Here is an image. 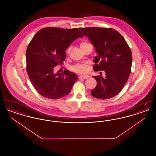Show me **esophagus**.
<instances>
[{"label": "esophagus", "instance_id": "34e87169", "mask_svg": "<svg viewBox=\"0 0 156 156\" xmlns=\"http://www.w3.org/2000/svg\"><path fill=\"white\" fill-rule=\"evenodd\" d=\"M89 75H81L79 76V78H83V79H88L89 78Z\"/></svg>", "mask_w": 156, "mask_h": 156}]
</instances>
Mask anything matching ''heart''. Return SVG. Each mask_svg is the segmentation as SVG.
Returning a JSON list of instances; mask_svg holds the SVG:
<instances>
[{
	"label": "heart",
	"mask_w": 156,
	"mask_h": 156,
	"mask_svg": "<svg viewBox=\"0 0 156 156\" xmlns=\"http://www.w3.org/2000/svg\"><path fill=\"white\" fill-rule=\"evenodd\" d=\"M90 44L89 43H88V42H86V41H83L80 44V46L81 47V48L86 47L87 45ZM70 51V48H67V54H68ZM72 69L73 71H74L75 72H77V73H85L87 72V68L85 66H83V65H81V64H78V65H76L74 66L73 67H72Z\"/></svg>",
	"instance_id": "b5f03b06"
}]
</instances>
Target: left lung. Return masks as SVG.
I'll return each instance as SVG.
<instances>
[{"mask_svg":"<svg viewBox=\"0 0 156 156\" xmlns=\"http://www.w3.org/2000/svg\"><path fill=\"white\" fill-rule=\"evenodd\" d=\"M94 45L98 55L94 58L95 71L105 72L102 76H93L97 87L91 95L101 99L117 95L123 89L131 73L132 54L124 37L111 28H80Z\"/></svg>","mask_w":156,"mask_h":156,"instance_id":"1","label":"left lung"}]
</instances>
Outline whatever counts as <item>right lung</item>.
Segmentation results:
<instances>
[{"label":"right lung","instance_id":"1","mask_svg":"<svg viewBox=\"0 0 156 156\" xmlns=\"http://www.w3.org/2000/svg\"><path fill=\"white\" fill-rule=\"evenodd\" d=\"M83 36L78 28L46 27L33 37L26 50V69L31 83L40 95L57 99L70 92L77 75L67 69L55 74L54 67L63 64L67 48Z\"/></svg>","mask_w":156,"mask_h":156}]
</instances>
